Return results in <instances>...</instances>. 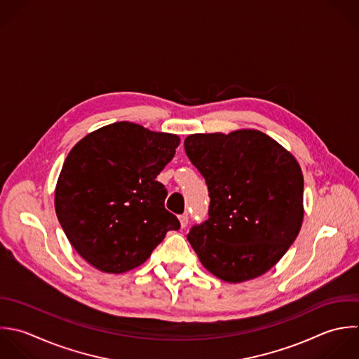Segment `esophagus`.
I'll use <instances>...</instances> for the list:
<instances>
[{
	"instance_id": "34e87169",
	"label": "esophagus",
	"mask_w": 359,
	"mask_h": 359,
	"mask_svg": "<svg viewBox=\"0 0 359 359\" xmlns=\"http://www.w3.org/2000/svg\"><path fill=\"white\" fill-rule=\"evenodd\" d=\"M179 221H180L182 228H186V226H187V224H189V217L183 214V215H180V217H179Z\"/></svg>"
}]
</instances>
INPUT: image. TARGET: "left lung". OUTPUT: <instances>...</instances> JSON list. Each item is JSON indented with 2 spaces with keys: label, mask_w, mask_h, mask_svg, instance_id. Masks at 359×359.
<instances>
[{
  "label": "left lung",
  "mask_w": 359,
  "mask_h": 359,
  "mask_svg": "<svg viewBox=\"0 0 359 359\" xmlns=\"http://www.w3.org/2000/svg\"><path fill=\"white\" fill-rule=\"evenodd\" d=\"M190 162L208 186V219L187 241L203 266L226 283L267 273L304 221V175L284 147L257 130L191 134Z\"/></svg>",
  "instance_id": "obj_1"
}]
</instances>
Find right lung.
I'll list each match as a JSON object with an SVG mask.
<instances>
[{"label": "right lung", "instance_id": "obj_1", "mask_svg": "<svg viewBox=\"0 0 359 359\" xmlns=\"http://www.w3.org/2000/svg\"><path fill=\"white\" fill-rule=\"evenodd\" d=\"M180 138L118 121L83 137L57 180L60 225L90 266L120 274L141 266L180 222L165 208L168 191L156 176Z\"/></svg>", "mask_w": 359, "mask_h": 359}]
</instances>
